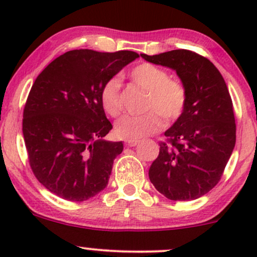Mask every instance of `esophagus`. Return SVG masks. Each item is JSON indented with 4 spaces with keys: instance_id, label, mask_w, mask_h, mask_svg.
Masks as SVG:
<instances>
[{
    "instance_id": "1",
    "label": "esophagus",
    "mask_w": 257,
    "mask_h": 257,
    "mask_svg": "<svg viewBox=\"0 0 257 257\" xmlns=\"http://www.w3.org/2000/svg\"><path fill=\"white\" fill-rule=\"evenodd\" d=\"M124 144H125V146H128V147H134L139 144V140H126Z\"/></svg>"
}]
</instances>
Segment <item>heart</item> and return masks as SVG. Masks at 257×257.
Here are the masks:
<instances>
[{
	"label": "heart",
	"instance_id": "obj_1",
	"mask_svg": "<svg viewBox=\"0 0 257 257\" xmlns=\"http://www.w3.org/2000/svg\"><path fill=\"white\" fill-rule=\"evenodd\" d=\"M135 84L147 91L143 114H126L117 120L114 132L117 137L126 140H140L161 131L164 126L162 114L168 120L178 119L187 104V90L185 85L170 79L166 70L150 63L135 66L131 72ZM100 102L111 117H117L122 111L120 82L113 77L106 81L100 90Z\"/></svg>",
	"mask_w": 257,
	"mask_h": 257
}]
</instances>
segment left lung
<instances>
[{"label":"left lung","mask_w":257,"mask_h":257,"mask_svg":"<svg viewBox=\"0 0 257 257\" xmlns=\"http://www.w3.org/2000/svg\"><path fill=\"white\" fill-rule=\"evenodd\" d=\"M149 63L176 71L187 90L181 116L164 135L149 176L158 192L172 200H193L216 186L235 145L232 99L222 75L197 53L175 49L141 54Z\"/></svg>","instance_id":"left-lung-1"}]
</instances>
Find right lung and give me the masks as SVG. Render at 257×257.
<instances>
[{"instance_id": "obj_1", "label": "right lung", "mask_w": 257, "mask_h": 257, "mask_svg": "<svg viewBox=\"0 0 257 257\" xmlns=\"http://www.w3.org/2000/svg\"><path fill=\"white\" fill-rule=\"evenodd\" d=\"M137 58L131 51L75 49L37 76L23 113V135L34 175L55 196L83 202L107 186L123 143L104 140L112 124L100 90Z\"/></svg>"}]
</instances>
